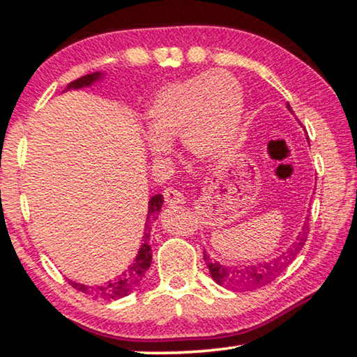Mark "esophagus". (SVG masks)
Masks as SVG:
<instances>
[{
	"mask_svg": "<svg viewBox=\"0 0 357 357\" xmlns=\"http://www.w3.org/2000/svg\"><path fill=\"white\" fill-rule=\"evenodd\" d=\"M164 198H165V202L168 204H178V203H184L185 202V198H184L183 193H181L179 190H176V189H173V187L164 190Z\"/></svg>",
	"mask_w": 357,
	"mask_h": 357,
	"instance_id": "1",
	"label": "esophagus"
}]
</instances>
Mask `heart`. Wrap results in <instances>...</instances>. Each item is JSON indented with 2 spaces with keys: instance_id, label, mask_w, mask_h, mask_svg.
I'll use <instances>...</instances> for the list:
<instances>
[{
  "instance_id": "1",
  "label": "heart",
  "mask_w": 357,
  "mask_h": 357,
  "mask_svg": "<svg viewBox=\"0 0 357 357\" xmlns=\"http://www.w3.org/2000/svg\"><path fill=\"white\" fill-rule=\"evenodd\" d=\"M244 116V89L225 70L203 72L165 84L144 110V128L153 157L167 153V144L181 137L187 154L209 162L236 142Z\"/></svg>"
}]
</instances>
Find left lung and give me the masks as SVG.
<instances>
[{"mask_svg":"<svg viewBox=\"0 0 357 357\" xmlns=\"http://www.w3.org/2000/svg\"><path fill=\"white\" fill-rule=\"evenodd\" d=\"M288 110H291L289 104H287ZM307 231H309V225L302 227V231L299 233L298 239L293 244L291 249L287 253L277 257L271 261H263L257 264H243V266H227L220 264L219 261H213L206 253L203 252V258L206 261L211 277H213L215 283H219L220 287H225L228 289H234V291H250V289H258L264 285H268L273 280H275L287 266L293 261L298 255L302 245L307 241Z\"/></svg>","mask_w":357,"mask_h":357,"instance_id":"obj_1","label":"left lung"}]
</instances>
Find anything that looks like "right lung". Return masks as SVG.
I'll return each mask as SVG.
<instances>
[{
    "label": "right lung",
    "mask_w": 357,
    "mask_h": 357,
    "mask_svg": "<svg viewBox=\"0 0 357 357\" xmlns=\"http://www.w3.org/2000/svg\"><path fill=\"white\" fill-rule=\"evenodd\" d=\"M100 77H102L100 72L84 75L82 78H78V80L69 83L66 89H78L83 86H89V84L98 82ZM162 203H164V197H162L160 193L151 197L149 204H148V217H146V225H144L143 243L140 245V250L137 253L134 263H132L123 274L118 275L116 279L108 280L107 283H104V285H99V287H84V285H80V283L69 282L70 285L75 289H78V291L88 293L94 296V298H100V299H119L134 291V288L143 280L144 274H146V271L149 269L151 261H153V250H151V245H149L151 223L157 219V214L160 213Z\"/></svg>",
    "instance_id": "1"
}]
</instances>
